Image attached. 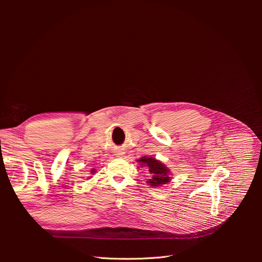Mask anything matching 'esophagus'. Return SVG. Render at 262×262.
<instances>
[{
	"label": "esophagus",
	"instance_id": "1",
	"mask_svg": "<svg viewBox=\"0 0 262 262\" xmlns=\"http://www.w3.org/2000/svg\"><path fill=\"white\" fill-rule=\"evenodd\" d=\"M117 155H121V153H118V154H117Z\"/></svg>",
	"mask_w": 262,
	"mask_h": 262
}]
</instances>
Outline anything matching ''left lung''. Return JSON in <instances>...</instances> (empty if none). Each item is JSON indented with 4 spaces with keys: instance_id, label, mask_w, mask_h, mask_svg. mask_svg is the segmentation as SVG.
<instances>
[{
    "instance_id": "obj_1",
    "label": "left lung",
    "mask_w": 262,
    "mask_h": 262,
    "mask_svg": "<svg viewBox=\"0 0 262 262\" xmlns=\"http://www.w3.org/2000/svg\"><path fill=\"white\" fill-rule=\"evenodd\" d=\"M138 162L141 163V166L145 165L148 170V184L150 186H161L164 184H167V182L170 180V177L168 175V168L165 167V165H163L161 162H158L157 160L153 157H142Z\"/></svg>"
}]
</instances>
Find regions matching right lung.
Here are the masks:
<instances>
[{"label": "right lung", "mask_w": 262, "mask_h": 262, "mask_svg": "<svg viewBox=\"0 0 262 262\" xmlns=\"http://www.w3.org/2000/svg\"><path fill=\"white\" fill-rule=\"evenodd\" d=\"M94 170H95V169H93V170H92V172H94Z\"/></svg>", "instance_id": "right-lung-1"}]
</instances>
